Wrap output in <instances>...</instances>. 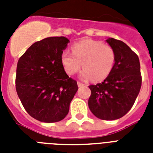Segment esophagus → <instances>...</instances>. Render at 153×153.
<instances>
[{
	"instance_id": "obj_1",
	"label": "esophagus",
	"mask_w": 153,
	"mask_h": 153,
	"mask_svg": "<svg viewBox=\"0 0 153 153\" xmlns=\"http://www.w3.org/2000/svg\"><path fill=\"white\" fill-rule=\"evenodd\" d=\"M78 86H79V87H82V86H84V84L80 82H78Z\"/></svg>"
}]
</instances>
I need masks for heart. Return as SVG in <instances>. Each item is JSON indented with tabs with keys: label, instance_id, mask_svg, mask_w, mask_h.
Returning a JSON list of instances; mask_svg holds the SVG:
<instances>
[{
	"label": "heart",
	"instance_id": "heart-1",
	"mask_svg": "<svg viewBox=\"0 0 153 153\" xmlns=\"http://www.w3.org/2000/svg\"><path fill=\"white\" fill-rule=\"evenodd\" d=\"M116 55L114 49L109 44L94 39H83L72 46V53L65 50L61 55V63L67 74L73 75L84 69L79 78L87 80L94 78L96 81L103 80L111 72Z\"/></svg>",
	"mask_w": 153,
	"mask_h": 153
}]
</instances>
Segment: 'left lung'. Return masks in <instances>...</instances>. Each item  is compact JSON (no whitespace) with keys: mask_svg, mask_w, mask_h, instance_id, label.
<instances>
[{"mask_svg":"<svg viewBox=\"0 0 153 153\" xmlns=\"http://www.w3.org/2000/svg\"><path fill=\"white\" fill-rule=\"evenodd\" d=\"M105 41L114 49L115 62L104 81L89 86L88 105L98 118L111 121L130 110L141 87V74L139 58L127 44L114 38Z\"/></svg>","mask_w":153,"mask_h":153,"instance_id":"8db88e82","label":"left lung"}]
</instances>
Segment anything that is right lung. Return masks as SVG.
<instances>
[{
	"label": "right lung",
	"mask_w": 153,
	"mask_h": 153,
	"mask_svg": "<svg viewBox=\"0 0 153 153\" xmlns=\"http://www.w3.org/2000/svg\"><path fill=\"white\" fill-rule=\"evenodd\" d=\"M69 42L64 36L48 37L34 43L18 60L16 93L27 114L42 122L64 118L78 91L77 82L61 63Z\"/></svg>",
	"instance_id": "add662e5"
}]
</instances>
